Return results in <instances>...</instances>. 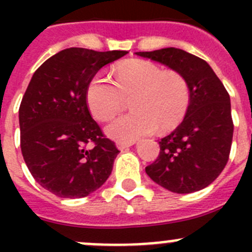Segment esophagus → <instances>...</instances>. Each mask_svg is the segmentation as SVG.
I'll use <instances>...</instances> for the list:
<instances>
[{"instance_id": "34e87169", "label": "esophagus", "mask_w": 252, "mask_h": 252, "mask_svg": "<svg viewBox=\"0 0 252 252\" xmlns=\"http://www.w3.org/2000/svg\"><path fill=\"white\" fill-rule=\"evenodd\" d=\"M132 145H133V141L132 142H121V141L117 142V148H119L121 151L126 150V149H128Z\"/></svg>"}]
</instances>
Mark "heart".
<instances>
[{"label":"heart","mask_w":252,"mask_h":252,"mask_svg":"<svg viewBox=\"0 0 252 252\" xmlns=\"http://www.w3.org/2000/svg\"><path fill=\"white\" fill-rule=\"evenodd\" d=\"M130 99L132 112L107 126V135L132 142L157 128L166 132L183 121L192 90L184 74L165 70L148 60H131L113 70V82L95 77L87 90V103L95 119L111 121Z\"/></svg>","instance_id":"b5f03b06"}]
</instances>
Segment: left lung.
<instances>
[{
	"label": "left lung",
	"instance_id": "8db88e82",
	"mask_svg": "<svg viewBox=\"0 0 252 252\" xmlns=\"http://www.w3.org/2000/svg\"><path fill=\"white\" fill-rule=\"evenodd\" d=\"M136 54L184 74L192 90L183 122L160 140L159 157L146 166V174L170 192L201 190L217 179L228 161L233 136L230 94L207 62L182 49Z\"/></svg>",
	"mask_w": 252,
	"mask_h": 252
}]
</instances>
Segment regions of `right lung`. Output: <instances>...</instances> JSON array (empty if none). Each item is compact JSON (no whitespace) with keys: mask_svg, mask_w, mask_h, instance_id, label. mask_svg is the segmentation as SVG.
Returning <instances> with one entry per match:
<instances>
[{"mask_svg":"<svg viewBox=\"0 0 252 252\" xmlns=\"http://www.w3.org/2000/svg\"><path fill=\"white\" fill-rule=\"evenodd\" d=\"M126 54L64 49L31 78L19 110L20 146L31 175L53 194L87 197L110 177L120 151L92 119L87 90L102 66Z\"/></svg>","mask_w":252,"mask_h":252,"instance_id":"add662e5","label":"right lung"}]
</instances>
